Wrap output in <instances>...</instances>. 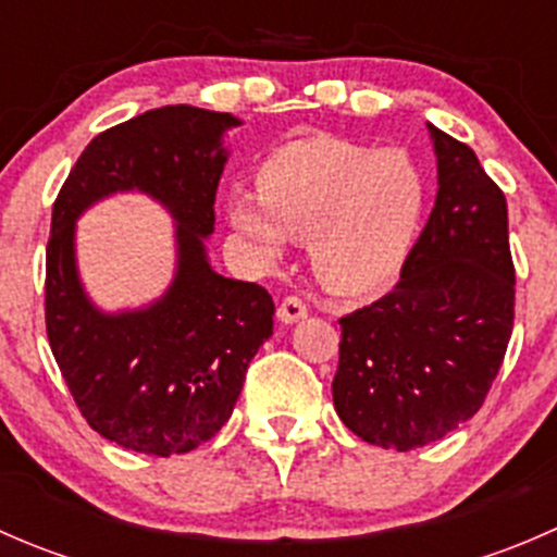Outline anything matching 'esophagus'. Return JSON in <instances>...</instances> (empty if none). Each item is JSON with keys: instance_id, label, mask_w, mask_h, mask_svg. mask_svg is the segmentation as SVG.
I'll use <instances>...</instances> for the list:
<instances>
[{"instance_id": "34e87169", "label": "esophagus", "mask_w": 557, "mask_h": 557, "mask_svg": "<svg viewBox=\"0 0 557 557\" xmlns=\"http://www.w3.org/2000/svg\"><path fill=\"white\" fill-rule=\"evenodd\" d=\"M277 318L283 323H299L301 318H307V305L299 296H285L283 305L277 307Z\"/></svg>"}]
</instances>
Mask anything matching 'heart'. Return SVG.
<instances>
[{
  "mask_svg": "<svg viewBox=\"0 0 557 557\" xmlns=\"http://www.w3.org/2000/svg\"><path fill=\"white\" fill-rule=\"evenodd\" d=\"M425 180L404 150L345 139H299L258 170V196H228L226 218L261 261H277L285 237L310 239L325 290L361 296L398 274L418 237Z\"/></svg>",
  "mask_w": 557,
  "mask_h": 557,
  "instance_id": "obj_1",
  "label": "heart"
}]
</instances>
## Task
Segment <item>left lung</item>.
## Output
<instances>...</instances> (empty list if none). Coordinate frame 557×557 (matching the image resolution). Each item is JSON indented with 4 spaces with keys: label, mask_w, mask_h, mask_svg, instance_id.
<instances>
[{
    "label": "left lung",
    "mask_w": 557,
    "mask_h": 557,
    "mask_svg": "<svg viewBox=\"0 0 557 557\" xmlns=\"http://www.w3.org/2000/svg\"><path fill=\"white\" fill-rule=\"evenodd\" d=\"M440 190L401 277L339 320L334 407L369 445L407 453L485 401L515 320L507 199L469 145L431 126Z\"/></svg>",
    "instance_id": "left-lung-1"
}]
</instances>
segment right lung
I'll list each match as a JSON object with an SVG mask.
<instances>
[{"label": "right lung", "instance_id": "add662e5", "mask_svg": "<svg viewBox=\"0 0 557 557\" xmlns=\"http://www.w3.org/2000/svg\"><path fill=\"white\" fill-rule=\"evenodd\" d=\"M228 112L166 104L97 134L61 185L45 250V325L77 409L126 450L190 453L232 418L247 363L272 336L267 288L218 274L205 239L226 166ZM121 189L161 200L175 218L178 269L143 311L102 313L76 274L74 223Z\"/></svg>", "mask_w": 557, "mask_h": 557}]
</instances>
